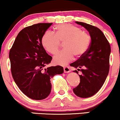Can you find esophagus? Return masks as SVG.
I'll return each mask as SVG.
<instances>
[{
    "instance_id": "34e87169",
    "label": "esophagus",
    "mask_w": 120,
    "mask_h": 120,
    "mask_svg": "<svg viewBox=\"0 0 120 120\" xmlns=\"http://www.w3.org/2000/svg\"><path fill=\"white\" fill-rule=\"evenodd\" d=\"M64 73H69L71 72L70 68L69 67H65L64 68Z\"/></svg>"
}]
</instances>
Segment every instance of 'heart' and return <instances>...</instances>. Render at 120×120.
<instances>
[{
  "mask_svg": "<svg viewBox=\"0 0 120 120\" xmlns=\"http://www.w3.org/2000/svg\"><path fill=\"white\" fill-rule=\"evenodd\" d=\"M55 34L47 31L41 39L42 46L50 53L57 51L60 41H64V49L53 57L55 63L61 65L67 64L74 59L82 57L89 49L90 37L81 29L71 24H61L55 28Z\"/></svg>",
  "mask_w": 120,
  "mask_h": 120,
  "instance_id": "1",
  "label": "heart"
}]
</instances>
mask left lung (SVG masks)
Here are the masks:
<instances>
[{
	"label": "left lung",
	"instance_id": "left-lung-1",
	"mask_svg": "<svg viewBox=\"0 0 120 120\" xmlns=\"http://www.w3.org/2000/svg\"><path fill=\"white\" fill-rule=\"evenodd\" d=\"M75 22L89 31L91 43L87 52L70 64L77 68L74 72L78 74L79 70L82 72L79 75L80 83L73 91L80 98H89L100 90L109 74L110 45L98 27L84 22Z\"/></svg>",
	"mask_w": 120,
	"mask_h": 120
}]
</instances>
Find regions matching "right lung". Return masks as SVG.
Wrapping results in <instances>:
<instances>
[{
  "label": "right lung",
  "instance_id": "1",
  "mask_svg": "<svg viewBox=\"0 0 120 120\" xmlns=\"http://www.w3.org/2000/svg\"><path fill=\"white\" fill-rule=\"evenodd\" d=\"M52 23H40L22 29L10 50L12 78L25 95L34 100H42L51 91L50 79L64 72L60 65L46 68L52 57L41 42L42 36Z\"/></svg>",
  "mask_w": 120,
  "mask_h": 120
}]
</instances>
